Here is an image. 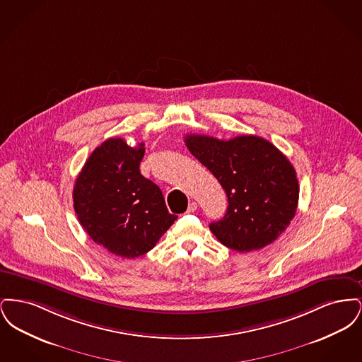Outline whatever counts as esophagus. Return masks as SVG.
<instances>
[{
	"label": "esophagus",
	"mask_w": 362,
	"mask_h": 362,
	"mask_svg": "<svg viewBox=\"0 0 362 362\" xmlns=\"http://www.w3.org/2000/svg\"><path fill=\"white\" fill-rule=\"evenodd\" d=\"M197 209H198L197 202H189V207H187V213H194Z\"/></svg>",
	"instance_id": "1"
}]
</instances>
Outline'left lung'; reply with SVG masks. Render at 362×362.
I'll return each instance as SVG.
<instances>
[{
    "label": "left lung",
    "mask_w": 362,
    "mask_h": 362,
    "mask_svg": "<svg viewBox=\"0 0 362 362\" xmlns=\"http://www.w3.org/2000/svg\"><path fill=\"white\" fill-rule=\"evenodd\" d=\"M191 155L220 182L228 209L211 233L238 252L260 250L289 226L298 204V180L286 156L264 138H185Z\"/></svg>",
    "instance_id": "8db88e82"
}]
</instances>
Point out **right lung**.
<instances>
[{"label":"right lung","mask_w":362,"mask_h":362,"mask_svg":"<svg viewBox=\"0 0 362 362\" xmlns=\"http://www.w3.org/2000/svg\"><path fill=\"white\" fill-rule=\"evenodd\" d=\"M144 142L108 138L88 157L73 189L74 210L89 238L122 258L151 251L177 216L161 189L139 173Z\"/></svg>","instance_id":"obj_1"}]
</instances>
